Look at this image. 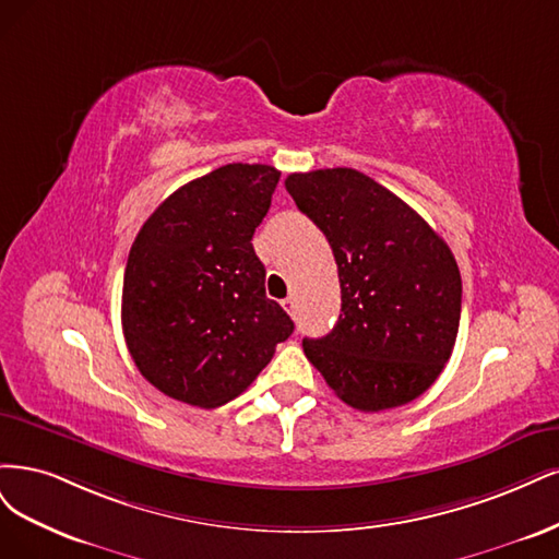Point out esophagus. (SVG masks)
I'll return each mask as SVG.
<instances>
[{"instance_id": "esophagus-1", "label": "esophagus", "mask_w": 559, "mask_h": 559, "mask_svg": "<svg viewBox=\"0 0 559 559\" xmlns=\"http://www.w3.org/2000/svg\"><path fill=\"white\" fill-rule=\"evenodd\" d=\"M281 304H283V309H285L287 313L295 316V311H297V299H295V297H285Z\"/></svg>"}]
</instances>
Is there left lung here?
Returning a JSON list of instances; mask_svg holds the SVG:
<instances>
[{
  "mask_svg": "<svg viewBox=\"0 0 559 559\" xmlns=\"http://www.w3.org/2000/svg\"><path fill=\"white\" fill-rule=\"evenodd\" d=\"M285 188L325 234L338 266L341 316L304 353L357 411L408 404L453 353L462 278L448 243L397 194L357 169L290 174Z\"/></svg>",
  "mask_w": 559,
  "mask_h": 559,
  "instance_id": "1",
  "label": "left lung"
}]
</instances>
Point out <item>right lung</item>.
<instances>
[{
  "instance_id": "right-lung-1",
  "label": "right lung",
  "mask_w": 559,
  "mask_h": 559,
  "mask_svg": "<svg viewBox=\"0 0 559 559\" xmlns=\"http://www.w3.org/2000/svg\"><path fill=\"white\" fill-rule=\"evenodd\" d=\"M278 178L269 165H225L169 194L136 234L122 334L141 376L171 400L227 404L295 330L266 297L250 243Z\"/></svg>"
}]
</instances>
